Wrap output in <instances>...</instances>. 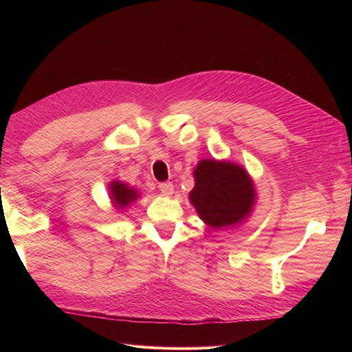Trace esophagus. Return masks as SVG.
Listing matches in <instances>:
<instances>
[{
    "label": "esophagus",
    "instance_id": "1",
    "mask_svg": "<svg viewBox=\"0 0 352 352\" xmlns=\"http://www.w3.org/2000/svg\"><path fill=\"white\" fill-rule=\"evenodd\" d=\"M158 188H160V190H162V194L166 195V197L172 195L173 190H175L172 182H162V184H158Z\"/></svg>",
    "mask_w": 352,
    "mask_h": 352
}]
</instances>
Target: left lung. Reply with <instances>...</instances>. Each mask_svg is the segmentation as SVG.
Returning a JSON list of instances; mask_svg holds the SVG:
<instances>
[{
  "label": "left lung",
  "instance_id": "left-lung-1",
  "mask_svg": "<svg viewBox=\"0 0 352 352\" xmlns=\"http://www.w3.org/2000/svg\"><path fill=\"white\" fill-rule=\"evenodd\" d=\"M195 186L189 199L208 226L220 229L239 223L254 204V188L241 166L202 160L197 166Z\"/></svg>",
  "mask_w": 352,
  "mask_h": 352
}]
</instances>
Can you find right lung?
Masks as SVG:
<instances>
[{"label":"right lung","mask_w":352,"mask_h":352,"mask_svg":"<svg viewBox=\"0 0 352 352\" xmlns=\"http://www.w3.org/2000/svg\"><path fill=\"white\" fill-rule=\"evenodd\" d=\"M110 189H111V198L114 201V204L119 208L129 206L131 202H133L138 198V194L135 189L129 188L124 184H120V182H111Z\"/></svg>","instance_id":"right-lung-1"}]
</instances>
